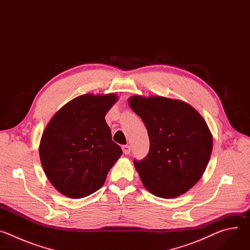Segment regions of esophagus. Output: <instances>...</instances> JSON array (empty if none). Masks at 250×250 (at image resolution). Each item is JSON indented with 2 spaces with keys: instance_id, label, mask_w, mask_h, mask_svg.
Returning a JSON list of instances; mask_svg holds the SVG:
<instances>
[{
  "instance_id": "obj_1",
  "label": "esophagus",
  "mask_w": 250,
  "mask_h": 250,
  "mask_svg": "<svg viewBox=\"0 0 250 250\" xmlns=\"http://www.w3.org/2000/svg\"><path fill=\"white\" fill-rule=\"evenodd\" d=\"M122 149H123V152L125 154H129L130 153V146H123Z\"/></svg>"
}]
</instances>
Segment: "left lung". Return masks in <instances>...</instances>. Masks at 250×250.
<instances>
[{
	"instance_id": "8db88e82",
	"label": "left lung",
	"mask_w": 250,
	"mask_h": 250,
	"mask_svg": "<svg viewBox=\"0 0 250 250\" xmlns=\"http://www.w3.org/2000/svg\"><path fill=\"white\" fill-rule=\"evenodd\" d=\"M128 104L144 121L150 141L147 156L134 160L142 184L164 199L185 194L201 179L211 154L206 121L181 100L134 95Z\"/></svg>"
}]
</instances>
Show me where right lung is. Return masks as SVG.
Returning <instances> with one entry per match:
<instances>
[{
    "label": "right lung",
    "mask_w": 250,
    "mask_h": 250,
    "mask_svg": "<svg viewBox=\"0 0 250 250\" xmlns=\"http://www.w3.org/2000/svg\"><path fill=\"white\" fill-rule=\"evenodd\" d=\"M117 101L115 93L81 95L64 104L46 125L41 162L62 195L81 199L98 191L123 154L104 120Z\"/></svg>",
    "instance_id": "obj_1"
}]
</instances>
